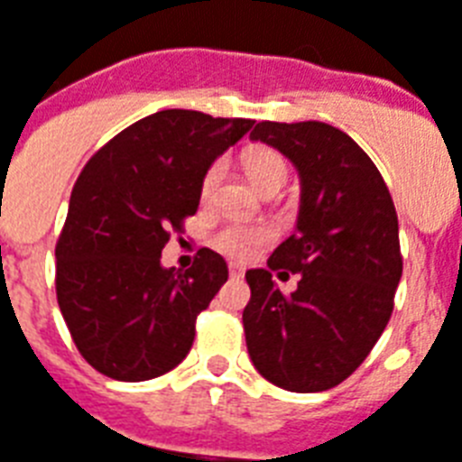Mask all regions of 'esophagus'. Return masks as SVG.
<instances>
[{
    "label": "esophagus",
    "mask_w": 462,
    "mask_h": 462,
    "mask_svg": "<svg viewBox=\"0 0 462 462\" xmlns=\"http://www.w3.org/2000/svg\"><path fill=\"white\" fill-rule=\"evenodd\" d=\"M228 274H231L234 280H241V277H243V267H241V264H228Z\"/></svg>",
    "instance_id": "34e87169"
}]
</instances>
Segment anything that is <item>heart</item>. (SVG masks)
Returning a JSON list of instances; mask_svg holds the SVG:
<instances>
[{"label": "heart", "instance_id": "obj_1", "mask_svg": "<svg viewBox=\"0 0 462 462\" xmlns=\"http://www.w3.org/2000/svg\"><path fill=\"white\" fill-rule=\"evenodd\" d=\"M245 171H248L250 180L255 182L263 192L267 190H282L289 180V163L287 159L277 152L270 149H257L245 156ZM221 163H212L207 168L199 182V195L202 199L212 198L214 188L219 182ZM272 238V228L260 226V224H228L219 228L214 236V245L228 257L236 260H245V257L255 255L257 248Z\"/></svg>", "mask_w": 462, "mask_h": 462}]
</instances>
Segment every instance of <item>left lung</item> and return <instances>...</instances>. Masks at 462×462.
Returning a JSON list of instances; mask_svg holds the SVG:
<instances>
[{"mask_svg": "<svg viewBox=\"0 0 462 462\" xmlns=\"http://www.w3.org/2000/svg\"><path fill=\"white\" fill-rule=\"evenodd\" d=\"M250 139L284 153L301 178L294 236L267 270L245 272L250 361L284 391H328L352 376L391 320L402 277L395 205L374 161L332 125L257 123ZM272 271L300 274L291 297Z\"/></svg>", "mask_w": 462, "mask_h": 462, "instance_id": "8db88e82", "label": "left lung"}]
</instances>
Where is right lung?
I'll use <instances>...</instances> for the list:
<instances>
[{"instance_id":"1","label":"right lung","mask_w":462,"mask_h":462,"mask_svg":"<svg viewBox=\"0 0 462 462\" xmlns=\"http://www.w3.org/2000/svg\"><path fill=\"white\" fill-rule=\"evenodd\" d=\"M255 125L199 110H159L88 161L57 241V303L74 345L116 381H149L180 364L195 320L228 267L202 248L188 270L161 264L171 234L199 207L207 168Z\"/></svg>"}]
</instances>
